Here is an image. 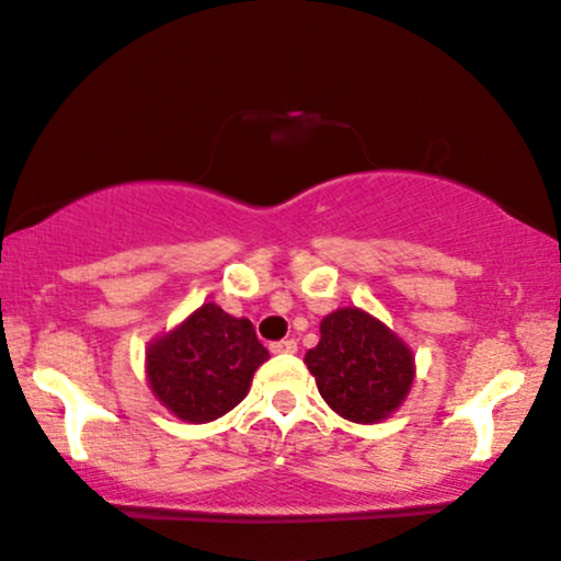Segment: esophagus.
<instances>
[{"mask_svg": "<svg viewBox=\"0 0 561 561\" xmlns=\"http://www.w3.org/2000/svg\"><path fill=\"white\" fill-rule=\"evenodd\" d=\"M272 350L274 355H293V353H298V342L295 340H282V342H272Z\"/></svg>", "mask_w": 561, "mask_h": 561, "instance_id": "34e87169", "label": "esophagus"}]
</instances>
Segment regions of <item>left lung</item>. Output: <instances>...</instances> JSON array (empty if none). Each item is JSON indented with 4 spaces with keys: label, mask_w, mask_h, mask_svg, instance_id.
I'll use <instances>...</instances> for the list:
<instances>
[{
    "label": "left lung",
    "mask_w": 561,
    "mask_h": 561,
    "mask_svg": "<svg viewBox=\"0 0 561 561\" xmlns=\"http://www.w3.org/2000/svg\"><path fill=\"white\" fill-rule=\"evenodd\" d=\"M306 353L323 402L353 423H381L402 408L415 381V355L400 334L363 308H336Z\"/></svg>",
    "instance_id": "obj_1"
}]
</instances>
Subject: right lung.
I'll return each mask as SVG.
<instances>
[{
	"label": "right lung",
	"mask_w": 561,
	"mask_h": 561,
	"mask_svg": "<svg viewBox=\"0 0 561 561\" xmlns=\"http://www.w3.org/2000/svg\"><path fill=\"white\" fill-rule=\"evenodd\" d=\"M268 360L253 323L204 302L146 347L153 397L185 423H208L238 408Z\"/></svg>",
	"instance_id": "1"
}]
</instances>
